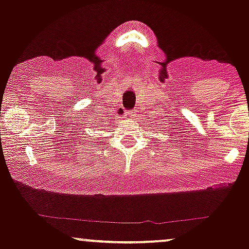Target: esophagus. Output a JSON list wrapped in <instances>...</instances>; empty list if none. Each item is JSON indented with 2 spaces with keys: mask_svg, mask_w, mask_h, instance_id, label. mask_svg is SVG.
Instances as JSON below:
<instances>
[{
  "mask_svg": "<svg viewBox=\"0 0 249 249\" xmlns=\"http://www.w3.org/2000/svg\"><path fill=\"white\" fill-rule=\"evenodd\" d=\"M137 112L134 111V110H127L126 112H125V116L127 117V118H133V117H136Z\"/></svg>",
  "mask_w": 249,
  "mask_h": 249,
  "instance_id": "34e87169",
  "label": "esophagus"
}]
</instances>
